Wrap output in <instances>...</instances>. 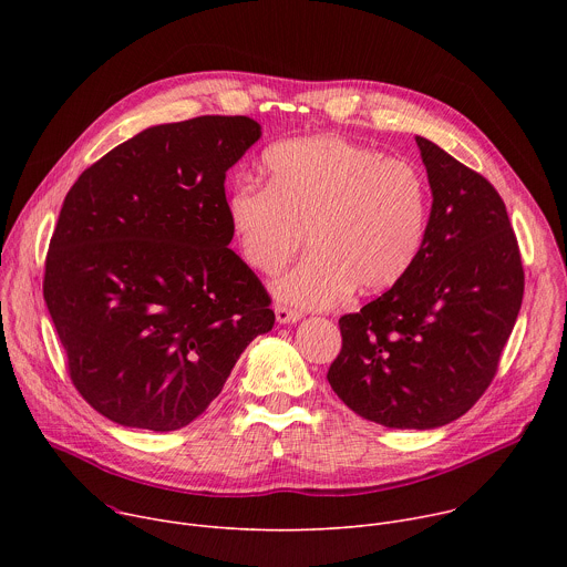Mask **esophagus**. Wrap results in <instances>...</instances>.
Instances as JSON below:
<instances>
[{"instance_id":"1","label":"esophagus","mask_w":567,"mask_h":567,"mask_svg":"<svg viewBox=\"0 0 567 567\" xmlns=\"http://www.w3.org/2000/svg\"><path fill=\"white\" fill-rule=\"evenodd\" d=\"M276 318L280 326H285V322H296L302 318V313L298 309H291L287 305H276Z\"/></svg>"}]
</instances>
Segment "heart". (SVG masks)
Here are the masks:
<instances>
[{
    "label": "heart",
    "mask_w": 567,
    "mask_h": 567,
    "mask_svg": "<svg viewBox=\"0 0 567 567\" xmlns=\"http://www.w3.org/2000/svg\"><path fill=\"white\" fill-rule=\"evenodd\" d=\"M269 182L241 177L226 213L237 251L262 276L280 274L302 247L309 256L274 287L302 309L330 307L352 287L374 296L399 285L415 265L429 228L431 195L406 158L339 136L274 145Z\"/></svg>",
    "instance_id": "1"
}]
</instances>
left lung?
<instances>
[{
    "instance_id": "obj_1",
    "label": "left lung",
    "mask_w": 567,
    "mask_h": 567,
    "mask_svg": "<svg viewBox=\"0 0 567 567\" xmlns=\"http://www.w3.org/2000/svg\"><path fill=\"white\" fill-rule=\"evenodd\" d=\"M415 141L433 193L424 247L399 285L341 316L328 381L363 420L426 431L462 417L494 381L525 274L498 190Z\"/></svg>"
}]
</instances>
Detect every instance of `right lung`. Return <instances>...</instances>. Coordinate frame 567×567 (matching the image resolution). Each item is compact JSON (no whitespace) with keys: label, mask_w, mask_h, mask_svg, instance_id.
I'll use <instances>...</instances> for the list:
<instances>
[{"label":"right lung","mask_w":567,"mask_h":567,"mask_svg":"<svg viewBox=\"0 0 567 567\" xmlns=\"http://www.w3.org/2000/svg\"><path fill=\"white\" fill-rule=\"evenodd\" d=\"M260 130L249 116L147 127L64 197L44 300L75 390L121 426H188L274 328L267 289L228 249L224 193Z\"/></svg>","instance_id":"obj_1"}]
</instances>
